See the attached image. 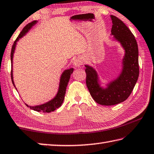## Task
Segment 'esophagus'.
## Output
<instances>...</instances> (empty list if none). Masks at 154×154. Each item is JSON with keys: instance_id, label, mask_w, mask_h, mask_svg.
<instances>
[{"instance_id": "34e87169", "label": "esophagus", "mask_w": 154, "mask_h": 154, "mask_svg": "<svg viewBox=\"0 0 154 154\" xmlns=\"http://www.w3.org/2000/svg\"><path fill=\"white\" fill-rule=\"evenodd\" d=\"M82 65V60H79V58H76L73 61V66L75 67H79V66Z\"/></svg>"}]
</instances>
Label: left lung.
Listing matches in <instances>:
<instances>
[{
    "instance_id": "left-lung-1",
    "label": "left lung",
    "mask_w": 154,
    "mask_h": 154,
    "mask_svg": "<svg viewBox=\"0 0 154 154\" xmlns=\"http://www.w3.org/2000/svg\"><path fill=\"white\" fill-rule=\"evenodd\" d=\"M112 21L111 34L114 35L125 49L121 74L115 80L107 84V88L100 86L98 75L93 67L85 65L86 85L91 97L97 104L104 106L118 104L127 100L132 92L139 74L138 46L135 36L121 19L110 15Z\"/></svg>"
}]
</instances>
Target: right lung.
<instances>
[{"mask_svg": "<svg viewBox=\"0 0 154 154\" xmlns=\"http://www.w3.org/2000/svg\"><path fill=\"white\" fill-rule=\"evenodd\" d=\"M37 23V21H33L31 23L26 25V26L24 27V28L22 29L21 33H19V35L17 38L16 40L14 42L13 45L12 46V48H11V80H12V83L15 88V83L13 82V54L14 52H15V46L17 44V42L19 39L21 38L23 35L26 34V33L29 32V30L32 28V27L34 26V25ZM72 71H73V69L71 68L69 69H66L64 71L62 75H61L60 79V83H59V88H58V91L57 94L56 95V96L53 98L52 100H50V101L45 103V104H43L42 105H38V106H29V108L37 112H51L55 110L56 109H57L60 107V106L62 105L63 100L65 99V96L66 93V87H67L68 83L69 82L70 77H71V75L72 73ZM17 89V88H15ZM29 107V106L26 104Z\"/></svg>", "mask_w": 154, "mask_h": 154, "instance_id": "right-lung-1", "label": "right lung"}]
</instances>
